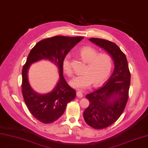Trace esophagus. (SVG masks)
<instances>
[{
	"mask_svg": "<svg viewBox=\"0 0 148 148\" xmlns=\"http://www.w3.org/2000/svg\"><path fill=\"white\" fill-rule=\"evenodd\" d=\"M76 95H77V97H79V98H82L83 97L82 93L81 91H77V93H76Z\"/></svg>",
	"mask_w": 148,
	"mask_h": 148,
	"instance_id": "1",
	"label": "esophagus"
}]
</instances>
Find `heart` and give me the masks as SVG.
<instances>
[{
  "mask_svg": "<svg viewBox=\"0 0 148 148\" xmlns=\"http://www.w3.org/2000/svg\"><path fill=\"white\" fill-rule=\"evenodd\" d=\"M98 53L97 51L90 46H84L81 49L79 54L87 62V66L83 74L71 80L69 83L72 87L82 90L89 87L92 83L95 86H99L107 79L113 67L112 58L108 54ZM70 60V54H67L62 62L63 71L69 76L73 74Z\"/></svg>",
  "mask_w": 148,
  "mask_h": 148,
  "instance_id": "heart-1",
  "label": "heart"
}]
</instances>
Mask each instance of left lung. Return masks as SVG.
Returning <instances> with one entry per match:
<instances>
[{"label": "left lung", "mask_w": 148, "mask_h": 148, "mask_svg": "<svg viewBox=\"0 0 148 148\" xmlns=\"http://www.w3.org/2000/svg\"><path fill=\"white\" fill-rule=\"evenodd\" d=\"M89 41L110 54L115 64L104 85L86 96L90 103L84 112V119L92 128L100 130L115 123L123 113L128 99L131 75L125 54L115 43L95 38Z\"/></svg>", "instance_id": "8db88e82"}]
</instances>
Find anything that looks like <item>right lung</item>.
<instances>
[{
  "instance_id": "1",
  "label": "right lung",
  "mask_w": 148,
  "mask_h": 148,
  "mask_svg": "<svg viewBox=\"0 0 148 148\" xmlns=\"http://www.w3.org/2000/svg\"><path fill=\"white\" fill-rule=\"evenodd\" d=\"M84 38L82 36H55L39 41L29 52L22 69V90L28 109L36 119L48 124L64 113L67 103L75 97L63 76L62 60L71 49ZM41 60H48L58 69L60 78L52 91L40 95L33 90L28 81L27 72L31 64Z\"/></svg>"
}]
</instances>
